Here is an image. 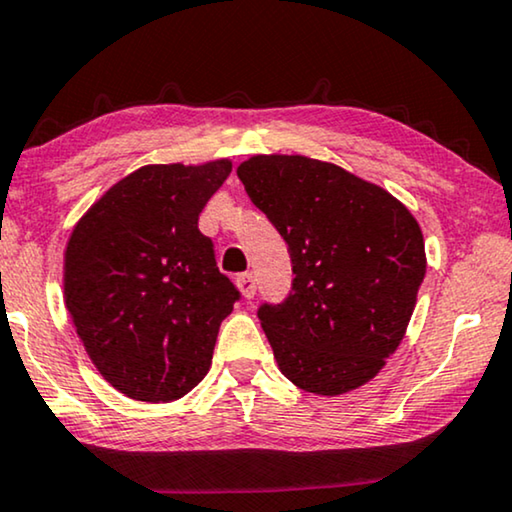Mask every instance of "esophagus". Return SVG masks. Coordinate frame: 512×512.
Returning a JSON list of instances; mask_svg holds the SVG:
<instances>
[{"instance_id": "34e87169", "label": "esophagus", "mask_w": 512, "mask_h": 512, "mask_svg": "<svg viewBox=\"0 0 512 512\" xmlns=\"http://www.w3.org/2000/svg\"><path fill=\"white\" fill-rule=\"evenodd\" d=\"M236 285H239L241 294L246 299H253L255 297V290H257V283H255V276L253 273H241L239 278H236Z\"/></svg>"}]
</instances>
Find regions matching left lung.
Here are the masks:
<instances>
[{
  "label": "left lung",
  "mask_w": 512,
  "mask_h": 512,
  "mask_svg": "<svg viewBox=\"0 0 512 512\" xmlns=\"http://www.w3.org/2000/svg\"><path fill=\"white\" fill-rule=\"evenodd\" d=\"M241 183L287 243L292 290L257 318L301 390H357L399 348L427 257L420 225L383 187L301 155H257Z\"/></svg>",
  "instance_id": "8db88e82"
}]
</instances>
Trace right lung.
Returning a JSON list of instances; mask_svg holds the SVG:
<instances>
[{
  "label": "right lung",
  "mask_w": 512,
  "mask_h": 512,
  "mask_svg": "<svg viewBox=\"0 0 512 512\" xmlns=\"http://www.w3.org/2000/svg\"><path fill=\"white\" fill-rule=\"evenodd\" d=\"M229 174V160L148 164L71 232L64 301L92 364L129 399H181L208 373L241 292L215 264L199 213Z\"/></svg>",
  "instance_id": "add662e5"
}]
</instances>
